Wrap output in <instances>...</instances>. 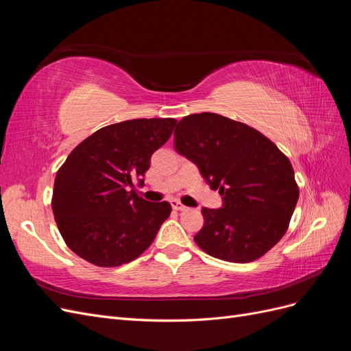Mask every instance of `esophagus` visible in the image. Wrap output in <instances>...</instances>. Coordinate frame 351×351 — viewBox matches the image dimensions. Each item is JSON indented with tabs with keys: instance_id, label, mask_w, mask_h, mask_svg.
Masks as SVG:
<instances>
[{
	"instance_id": "1",
	"label": "esophagus",
	"mask_w": 351,
	"mask_h": 351,
	"mask_svg": "<svg viewBox=\"0 0 351 351\" xmlns=\"http://www.w3.org/2000/svg\"><path fill=\"white\" fill-rule=\"evenodd\" d=\"M171 206H173V209H176V210H186L187 208L182 204V202H178V200H171Z\"/></svg>"
}]
</instances>
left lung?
Wrapping results in <instances>:
<instances>
[{
    "label": "left lung",
    "instance_id": "1",
    "mask_svg": "<svg viewBox=\"0 0 351 351\" xmlns=\"http://www.w3.org/2000/svg\"><path fill=\"white\" fill-rule=\"evenodd\" d=\"M174 147L222 196V208H202L205 224L195 236L202 250L246 263L282 239L299 187L289 158L268 137L224 115L200 112L178 121Z\"/></svg>",
    "mask_w": 351,
    "mask_h": 351
}]
</instances>
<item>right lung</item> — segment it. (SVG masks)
Returning <instances> with one entry per match:
<instances>
[{"label": "right lung", "mask_w": 351, "mask_h": 351, "mask_svg": "<svg viewBox=\"0 0 351 351\" xmlns=\"http://www.w3.org/2000/svg\"><path fill=\"white\" fill-rule=\"evenodd\" d=\"M174 119H134L102 127L58 169L52 212L67 246L97 267L139 258L171 214L168 202L137 196L151 156L173 134Z\"/></svg>", "instance_id": "1"}]
</instances>
